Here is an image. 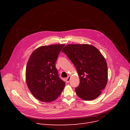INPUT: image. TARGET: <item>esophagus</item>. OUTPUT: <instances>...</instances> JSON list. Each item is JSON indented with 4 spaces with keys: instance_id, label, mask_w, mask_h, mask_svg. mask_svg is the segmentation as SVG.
<instances>
[{
    "instance_id": "34e87169",
    "label": "esophagus",
    "mask_w": 130,
    "mask_h": 130,
    "mask_svg": "<svg viewBox=\"0 0 130 130\" xmlns=\"http://www.w3.org/2000/svg\"><path fill=\"white\" fill-rule=\"evenodd\" d=\"M66 82H67V83H69L70 80H71V76H68V77L66 78Z\"/></svg>"
}]
</instances>
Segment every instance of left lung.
<instances>
[{
    "label": "left lung",
    "instance_id": "8db88e82",
    "mask_svg": "<svg viewBox=\"0 0 130 130\" xmlns=\"http://www.w3.org/2000/svg\"><path fill=\"white\" fill-rule=\"evenodd\" d=\"M62 52L70 58L78 74L80 83L75 92L83 100L98 98L107 82L106 60L96 47L89 44H69Z\"/></svg>",
    "mask_w": 130,
    "mask_h": 130
}]
</instances>
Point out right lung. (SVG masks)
<instances>
[{"mask_svg":"<svg viewBox=\"0 0 130 130\" xmlns=\"http://www.w3.org/2000/svg\"><path fill=\"white\" fill-rule=\"evenodd\" d=\"M64 44L40 46L31 53L26 69V81L29 91L44 102L55 100L65 83L59 77L55 63Z\"/></svg>","mask_w":130,"mask_h":130,"instance_id":"obj_1","label":"right lung"}]
</instances>
